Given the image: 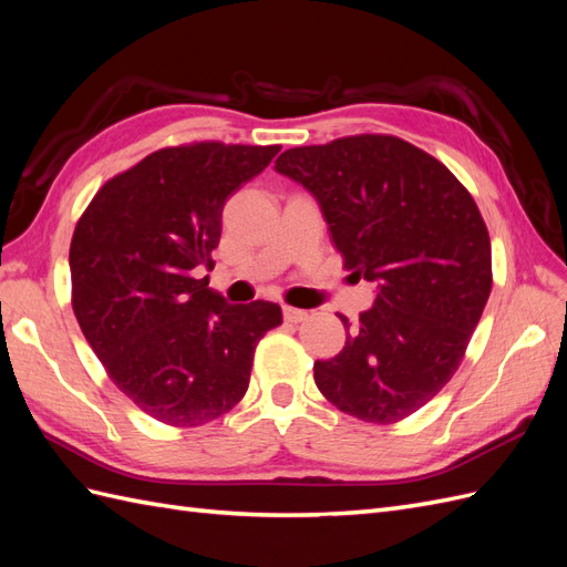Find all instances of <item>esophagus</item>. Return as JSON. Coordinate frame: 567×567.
Wrapping results in <instances>:
<instances>
[{"instance_id":"esophagus-1","label":"esophagus","mask_w":567,"mask_h":567,"mask_svg":"<svg viewBox=\"0 0 567 567\" xmlns=\"http://www.w3.org/2000/svg\"><path fill=\"white\" fill-rule=\"evenodd\" d=\"M284 319L288 323H300V321L307 319V312L298 310V307H284Z\"/></svg>"}]
</instances>
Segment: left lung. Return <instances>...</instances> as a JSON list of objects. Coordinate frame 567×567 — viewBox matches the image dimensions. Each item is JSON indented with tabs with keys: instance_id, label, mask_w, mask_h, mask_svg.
<instances>
[{
	"instance_id": "obj_1",
	"label": "left lung",
	"mask_w": 567,
	"mask_h": 567,
	"mask_svg": "<svg viewBox=\"0 0 567 567\" xmlns=\"http://www.w3.org/2000/svg\"><path fill=\"white\" fill-rule=\"evenodd\" d=\"M277 173L312 192L352 277L379 284L346 323V348L315 362L333 406L398 423L452 381L492 290V246L468 188L431 153L392 134L288 148Z\"/></svg>"
}]
</instances>
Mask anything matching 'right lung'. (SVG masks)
I'll return each mask as SVG.
<instances>
[{
	"label": "right lung",
	"instance_id": "obj_1",
	"mask_svg": "<svg viewBox=\"0 0 567 567\" xmlns=\"http://www.w3.org/2000/svg\"><path fill=\"white\" fill-rule=\"evenodd\" d=\"M281 146H165L99 188L71 241L73 312L120 392L151 419L196 427L250 383L255 348L281 323L265 300L229 305L213 269L227 198Z\"/></svg>",
	"mask_w": 567,
	"mask_h": 567
}]
</instances>
